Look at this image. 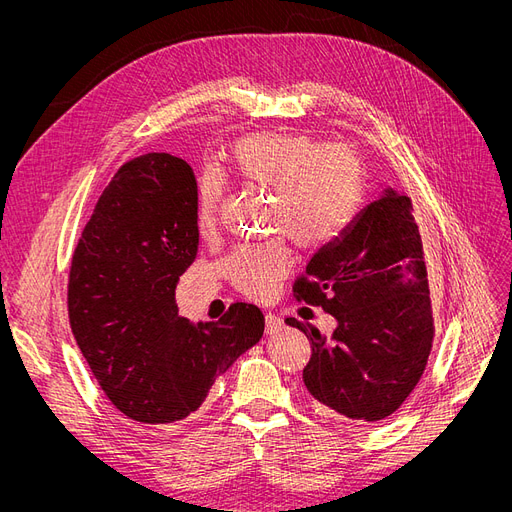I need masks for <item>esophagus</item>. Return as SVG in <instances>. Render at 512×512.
I'll use <instances>...</instances> for the list:
<instances>
[{
  "mask_svg": "<svg viewBox=\"0 0 512 512\" xmlns=\"http://www.w3.org/2000/svg\"><path fill=\"white\" fill-rule=\"evenodd\" d=\"M282 326H284V321H282V317H278L276 313H265V332L267 334H278L280 330H282Z\"/></svg>",
  "mask_w": 512,
  "mask_h": 512,
  "instance_id": "34e87169",
  "label": "esophagus"
}]
</instances>
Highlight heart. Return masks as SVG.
<instances>
[{"instance_id":"b5f03b06","label":"heart","mask_w":512,"mask_h":512,"mask_svg":"<svg viewBox=\"0 0 512 512\" xmlns=\"http://www.w3.org/2000/svg\"><path fill=\"white\" fill-rule=\"evenodd\" d=\"M230 176L245 186L270 191L267 224L282 230L294 245L319 251L351 226L365 195L361 155L346 145L328 147L290 132H257L234 143L226 155ZM224 180L207 170L199 178L195 215L209 234L218 226ZM290 265V251L280 240L242 245L224 261L228 278L253 297H265Z\"/></svg>"}]
</instances>
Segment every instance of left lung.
Masks as SVG:
<instances>
[{
	"mask_svg": "<svg viewBox=\"0 0 512 512\" xmlns=\"http://www.w3.org/2000/svg\"><path fill=\"white\" fill-rule=\"evenodd\" d=\"M292 294L338 321L326 340L286 317L311 342L303 382L315 405L351 421L392 415L419 384L436 334L411 199L388 188L369 203L311 257Z\"/></svg>",
	"mask_w": 512,
	"mask_h": 512,
	"instance_id": "obj_1",
	"label": "left lung"
}]
</instances>
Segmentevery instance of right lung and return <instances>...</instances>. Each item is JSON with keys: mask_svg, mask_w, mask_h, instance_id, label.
<instances>
[{"mask_svg": "<svg viewBox=\"0 0 512 512\" xmlns=\"http://www.w3.org/2000/svg\"><path fill=\"white\" fill-rule=\"evenodd\" d=\"M197 180L170 153L134 157L101 193L72 255L68 317L97 384L126 417L195 413L215 378L259 342L257 305L207 324L180 317L176 284L197 257Z\"/></svg>", "mask_w": 512, "mask_h": 512, "instance_id": "right-lung-1", "label": "right lung"}]
</instances>
